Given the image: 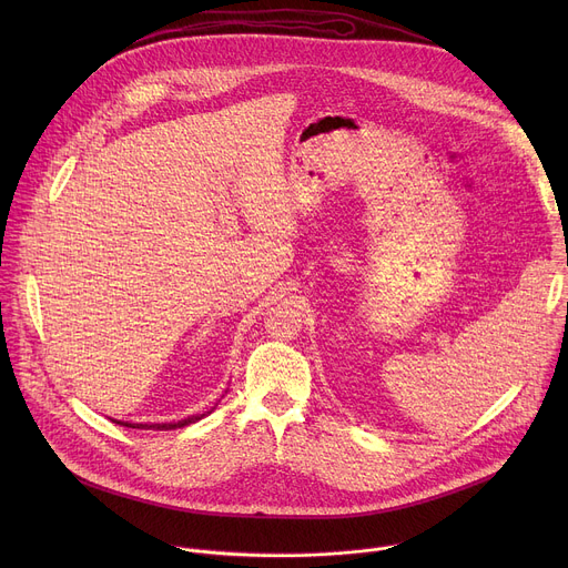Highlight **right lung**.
Returning a JSON list of instances; mask_svg holds the SVG:
<instances>
[{"label": "right lung", "instance_id": "right-lung-1", "mask_svg": "<svg viewBox=\"0 0 568 568\" xmlns=\"http://www.w3.org/2000/svg\"><path fill=\"white\" fill-rule=\"evenodd\" d=\"M213 412V409H211ZM211 412H206V414H211ZM206 414H197V416H189V418H184V420H178V423H123V420H112V423H116V425H121V427H130V429H156V432H166V429H182V427H186V425H193V423H197V420H202Z\"/></svg>", "mask_w": 568, "mask_h": 568}]
</instances>
